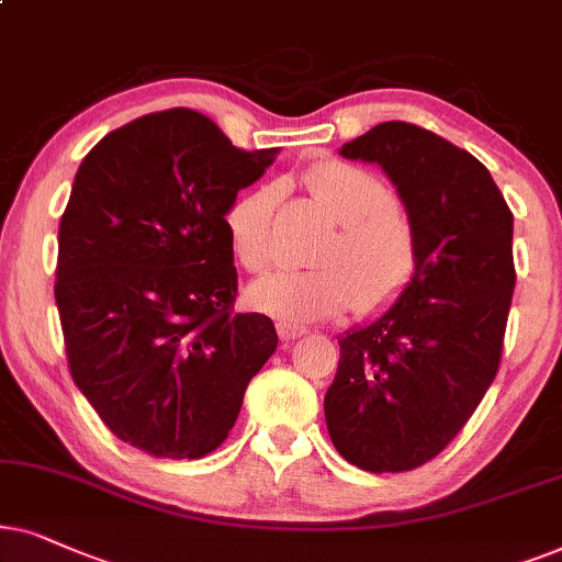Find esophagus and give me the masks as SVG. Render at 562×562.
<instances>
[{
	"label": "esophagus",
	"mask_w": 562,
	"mask_h": 562,
	"mask_svg": "<svg viewBox=\"0 0 562 562\" xmlns=\"http://www.w3.org/2000/svg\"><path fill=\"white\" fill-rule=\"evenodd\" d=\"M277 334H280L282 341H295L305 334V326L290 324V321H277Z\"/></svg>",
	"instance_id": "obj_1"
}]
</instances>
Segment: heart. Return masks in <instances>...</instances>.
Wrapping results in <instances>:
<instances>
[{
	"instance_id": "obj_1",
	"label": "heart",
	"mask_w": 562,
	"mask_h": 562,
	"mask_svg": "<svg viewBox=\"0 0 562 562\" xmlns=\"http://www.w3.org/2000/svg\"><path fill=\"white\" fill-rule=\"evenodd\" d=\"M316 203L339 223V236L321 254L328 267L277 269L249 290L259 311L290 324H311L357 308L375 313L406 293L418 272V236L408 213L372 171L347 161H326L305 175ZM269 184L238 194L223 215L231 254L246 272H261L277 257Z\"/></svg>"
}]
</instances>
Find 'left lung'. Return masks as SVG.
I'll return each instance as SVG.
<instances>
[{"instance_id": "8db88e82", "label": "left lung", "mask_w": 562, "mask_h": 562, "mask_svg": "<svg viewBox=\"0 0 562 562\" xmlns=\"http://www.w3.org/2000/svg\"><path fill=\"white\" fill-rule=\"evenodd\" d=\"M378 164L418 236V272L383 316L339 336L324 411L351 465L403 473L437 458L498 372L514 293V215L491 171L437 133L380 123L339 151Z\"/></svg>"}]
</instances>
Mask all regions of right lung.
Instances as JSON below:
<instances>
[{
	"label": "right lung",
	"mask_w": 562,
	"mask_h": 562,
	"mask_svg": "<svg viewBox=\"0 0 562 562\" xmlns=\"http://www.w3.org/2000/svg\"><path fill=\"white\" fill-rule=\"evenodd\" d=\"M274 154L177 108L108 133L74 177L54 290L69 370L104 426L154 458L221 447L277 349L272 318L234 313L223 228Z\"/></svg>",
	"instance_id": "add662e5"
}]
</instances>
